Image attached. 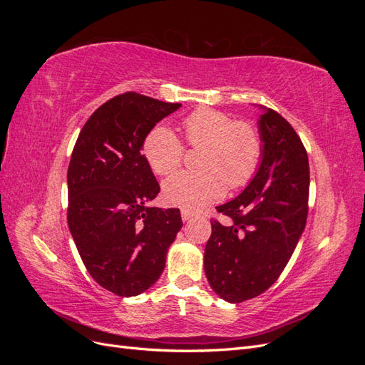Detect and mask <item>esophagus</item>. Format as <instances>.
<instances>
[{
  "mask_svg": "<svg viewBox=\"0 0 365 365\" xmlns=\"http://www.w3.org/2000/svg\"><path fill=\"white\" fill-rule=\"evenodd\" d=\"M181 217H182V220L185 222V220H189L190 217H193V213L189 212V210H182V212H181Z\"/></svg>",
  "mask_w": 365,
  "mask_h": 365,
  "instance_id": "34e87169",
  "label": "esophagus"
}]
</instances>
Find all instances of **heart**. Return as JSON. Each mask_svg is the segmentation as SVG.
<instances>
[{
  "label": "heart",
  "instance_id": "b5f03b06",
  "mask_svg": "<svg viewBox=\"0 0 365 365\" xmlns=\"http://www.w3.org/2000/svg\"><path fill=\"white\" fill-rule=\"evenodd\" d=\"M184 137L193 148L204 146L197 164L202 170L176 173L163 184L164 201L185 210H201L219 201L231 189L247 185L257 173L263 157L259 129L212 108H200L182 120ZM150 169L172 175L184 158V146L175 132L157 125L143 143Z\"/></svg>",
  "mask_w": 365,
  "mask_h": 365
}]
</instances>
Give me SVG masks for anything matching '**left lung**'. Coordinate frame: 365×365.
Masks as SVG:
<instances>
[{"instance_id": "left-lung-1", "label": "left lung", "mask_w": 365, "mask_h": 365, "mask_svg": "<svg viewBox=\"0 0 365 365\" xmlns=\"http://www.w3.org/2000/svg\"><path fill=\"white\" fill-rule=\"evenodd\" d=\"M263 157L257 173L233 201L216 207L228 224L212 220L204 269L212 289L240 303L263 294L280 277L307 219L309 160L294 128L263 108Z\"/></svg>"}]
</instances>
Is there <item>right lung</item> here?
<instances>
[{
    "mask_svg": "<svg viewBox=\"0 0 365 365\" xmlns=\"http://www.w3.org/2000/svg\"><path fill=\"white\" fill-rule=\"evenodd\" d=\"M181 103L125 93L83 125L68 165V227L91 277L120 297L149 289L182 227L178 208L149 207L160 184L141 153L146 135Z\"/></svg>",
    "mask_w": 365,
    "mask_h": 365,
    "instance_id": "1",
    "label": "right lung"
}]
</instances>
